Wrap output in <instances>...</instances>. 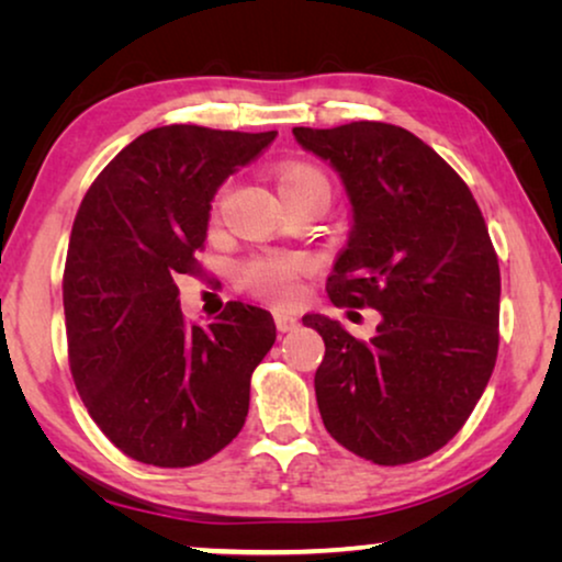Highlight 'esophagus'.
<instances>
[{
	"label": "esophagus",
	"instance_id": "34e87169",
	"mask_svg": "<svg viewBox=\"0 0 562 562\" xmlns=\"http://www.w3.org/2000/svg\"><path fill=\"white\" fill-rule=\"evenodd\" d=\"M273 319H276V327H279V333H291V329H296L299 325V319L289 312H276Z\"/></svg>",
	"mask_w": 562,
	"mask_h": 562
}]
</instances>
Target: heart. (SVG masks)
Masks as SVG:
<instances>
[{"mask_svg":"<svg viewBox=\"0 0 562 562\" xmlns=\"http://www.w3.org/2000/svg\"><path fill=\"white\" fill-rule=\"evenodd\" d=\"M279 194L283 204L294 202L299 196L317 194L327 202L329 181L327 176L312 164H289L279 171ZM302 263L286 256H263L252 258L240 266L237 283L252 296L268 299V302H289L296 294Z\"/></svg>","mask_w":562,"mask_h":562,"instance_id":"obj_1","label":"heart"}]
</instances>
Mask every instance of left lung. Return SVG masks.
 Here are the masks:
<instances>
[{"instance_id":"1","label":"left lung","mask_w":562,"mask_h":562,"mask_svg":"<svg viewBox=\"0 0 562 562\" xmlns=\"http://www.w3.org/2000/svg\"><path fill=\"white\" fill-rule=\"evenodd\" d=\"M329 160L352 229L327 279L335 306H371L358 340L306 314L325 340L314 391L327 432L375 465L432 456L460 432L494 373L502 273L468 183L409 130L389 122L294 127Z\"/></svg>"}]
</instances>
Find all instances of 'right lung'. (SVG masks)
Segmentation results:
<instances>
[{
  "mask_svg": "<svg viewBox=\"0 0 562 562\" xmlns=\"http://www.w3.org/2000/svg\"><path fill=\"white\" fill-rule=\"evenodd\" d=\"M276 140L166 125L135 137L91 183L64 268L68 366L114 448L158 468L199 465L235 440L250 375L276 342L271 312L227 302L183 319L179 276H202L212 199Z\"/></svg>",
  "mask_w": 562,
  "mask_h": 562,
  "instance_id": "obj_1",
  "label": "right lung"
}]
</instances>
